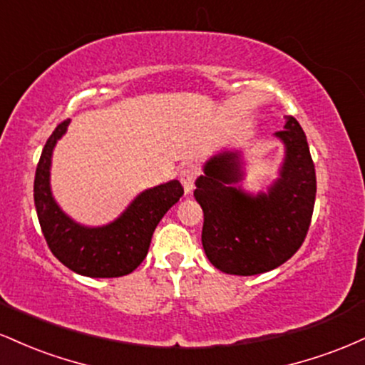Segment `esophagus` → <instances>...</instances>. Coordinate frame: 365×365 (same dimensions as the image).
<instances>
[{"label": "esophagus", "mask_w": 365, "mask_h": 365, "mask_svg": "<svg viewBox=\"0 0 365 365\" xmlns=\"http://www.w3.org/2000/svg\"><path fill=\"white\" fill-rule=\"evenodd\" d=\"M195 178H197V170L192 168V166H187V168L180 171V182H182L185 194L192 192V188L195 185Z\"/></svg>", "instance_id": "1"}]
</instances>
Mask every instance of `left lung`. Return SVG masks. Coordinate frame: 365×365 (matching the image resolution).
I'll use <instances>...</instances> for the list:
<instances>
[{"instance_id":"left-lung-1","label":"left lung","mask_w":365,"mask_h":365,"mask_svg":"<svg viewBox=\"0 0 365 365\" xmlns=\"http://www.w3.org/2000/svg\"><path fill=\"white\" fill-rule=\"evenodd\" d=\"M274 135L284 144V159L266 194L237 187L244 178L238 150L212 156L195 182L194 197L204 211V252L226 274L252 276L282 266L300 249L311 226L316 170L304 130L287 116Z\"/></svg>"}]
</instances>
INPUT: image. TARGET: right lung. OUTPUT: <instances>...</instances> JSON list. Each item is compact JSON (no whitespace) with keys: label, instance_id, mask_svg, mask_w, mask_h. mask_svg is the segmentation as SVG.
I'll use <instances>...</instances> for the list:
<instances>
[{"label":"right lung","instance_id":"obj_1","mask_svg":"<svg viewBox=\"0 0 365 365\" xmlns=\"http://www.w3.org/2000/svg\"><path fill=\"white\" fill-rule=\"evenodd\" d=\"M70 120L61 121L46 142L37 163L34 204L41 230L54 257L73 273L89 278H118L132 273L148 255L154 230L183 195L178 180L148 188L110 225L83 226L61 211L51 194L49 170L56 142Z\"/></svg>","mask_w":365,"mask_h":365}]
</instances>
